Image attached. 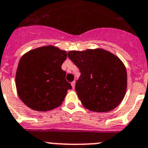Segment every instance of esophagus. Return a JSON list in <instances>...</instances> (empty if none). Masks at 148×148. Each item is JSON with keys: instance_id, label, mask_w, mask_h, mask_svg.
Listing matches in <instances>:
<instances>
[{"instance_id": "1", "label": "esophagus", "mask_w": 148, "mask_h": 148, "mask_svg": "<svg viewBox=\"0 0 148 148\" xmlns=\"http://www.w3.org/2000/svg\"><path fill=\"white\" fill-rule=\"evenodd\" d=\"M71 85H72V88H73V89H74V88H75V82H73L71 83Z\"/></svg>"}]
</instances>
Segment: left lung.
<instances>
[{
  "label": "left lung",
  "mask_w": 148,
  "mask_h": 148,
  "mask_svg": "<svg viewBox=\"0 0 148 148\" xmlns=\"http://www.w3.org/2000/svg\"><path fill=\"white\" fill-rule=\"evenodd\" d=\"M81 75L75 90L84 108L95 112L113 110L127 92V73L121 59L103 49L69 51Z\"/></svg>",
  "instance_id": "8db88e82"
}]
</instances>
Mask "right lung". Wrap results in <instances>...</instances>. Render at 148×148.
I'll return each mask as SVG.
<instances>
[{
    "label": "right lung",
    "instance_id": "obj_1",
    "mask_svg": "<svg viewBox=\"0 0 148 148\" xmlns=\"http://www.w3.org/2000/svg\"><path fill=\"white\" fill-rule=\"evenodd\" d=\"M67 53L54 45H45L25 53L16 74L18 95L27 107L47 112L59 107L71 84L61 66Z\"/></svg>",
    "mask_w": 148,
    "mask_h": 148
}]
</instances>
